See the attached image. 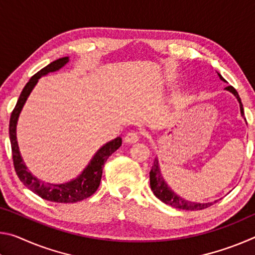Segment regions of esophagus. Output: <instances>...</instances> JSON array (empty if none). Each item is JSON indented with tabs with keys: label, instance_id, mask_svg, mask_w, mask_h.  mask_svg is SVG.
Returning <instances> with one entry per match:
<instances>
[{
	"label": "esophagus",
	"instance_id": "obj_1",
	"mask_svg": "<svg viewBox=\"0 0 255 255\" xmlns=\"http://www.w3.org/2000/svg\"><path fill=\"white\" fill-rule=\"evenodd\" d=\"M138 139H139V133L136 131H130V132H128L126 136H125V143H127V144L137 143Z\"/></svg>",
	"mask_w": 255,
	"mask_h": 255
}]
</instances>
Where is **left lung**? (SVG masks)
Here are the masks:
<instances>
[{
	"mask_svg": "<svg viewBox=\"0 0 255 255\" xmlns=\"http://www.w3.org/2000/svg\"><path fill=\"white\" fill-rule=\"evenodd\" d=\"M219 79H221L223 82H226L225 79L219 74L218 73ZM226 91L231 92L232 94H234V97L237 99V101L240 103V110H241V115L242 117L244 118V109H243V105L241 102V98L237 93L236 90L233 88V86H227L225 88ZM149 184H150V189H152L153 193L155 197L158 198L159 200L164 204L169 205L171 207H174V208L178 209H183V210H201L205 208H208L211 205H214L215 202H217L218 200H215L213 202H195V201H190V200H185L182 197H180L179 195L172 190L167 183L164 180L163 175L161 173V169H159V164H158V158L156 157L154 159V164L152 166V170L149 172Z\"/></svg>",
	"mask_w": 255,
	"mask_h": 255,
	"instance_id": "left-lung-1",
	"label": "left lung"
}]
</instances>
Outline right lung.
Returning <instances> with one entry per match:
<instances>
[{"label": "right lung", "mask_w": 255, "mask_h": 255, "mask_svg": "<svg viewBox=\"0 0 255 255\" xmlns=\"http://www.w3.org/2000/svg\"><path fill=\"white\" fill-rule=\"evenodd\" d=\"M70 62V57H62L54 60L48 64L46 67L42 68L38 73H36L21 92L18 99V102L11 114L10 118V127H8V133H10V141L12 147V157H13L14 170L18 174L19 179L25 187L31 190L33 193L39 196L40 198L48 201L58 202V204H73V202L81 201L92 196L97 191L99 185H100L102 169L105 165L108 157L112 153H115L120 146H122V138L117 137L115 139L108 141L107 144L101 146L93 155L91 161L89 162L85 169L77 175L75 179L65 183H49L45 182L40 179L34 176L31 172L28 170L27 165L21 157L18 140H16V125H18L19 116L22 111L25 101L29 98L30 93L40 77L45 76L49 73L57 72L60 68L64 67Z\"/></svg>", "instance_id": "right-lung-1"}]
</instances>
